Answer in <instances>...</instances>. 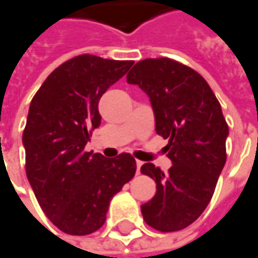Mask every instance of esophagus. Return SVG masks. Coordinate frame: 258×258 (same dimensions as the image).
Segmentation results:
<instances>
[{
  "mask_svg": "<svg viewBox=\"0 0 258 258\" xmlns=\"http://www.w3.org/2000/svg\"><path fill=\"white\" fill-rule=\"evenodd\" d=\"M136 164H137V174H140V168H141V165H143V161H137Z\"/></svg>",
  "mask_w": 258,
  "mask_h": 258,
  "instance_id": "34e87169",
  "label": "esophagus"
}]
</instances>
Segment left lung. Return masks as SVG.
I'll list each match as a JSON object with an SVG mask.
<instances>
[{"label": "left lung", "instance_id": "8db88e82", "mask_svg": "<svg viewBox=\"0 0 258 258\" xmlns=\"http://www.w3.org/2000/svg\"><path fill=\"white\" fill-rule=\"evenodd\" d=\"M150 97L158 136L173 165L164 174L146 163L141 173L157 184L156 196L141 206L144 221L163 233L178 231L200 217L226 164L228 125L207 81L171 58L138 61L127 74Z\"/></svg>", "mask_w": 258, "mask_h": 258}]
</instances>
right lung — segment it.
<instances>
[{
  "label": "right lung",
  "mask_w": 258,
  "mask_h": 258,
  "mask_svg": "<svg viewBox=\"0 0 258 258\" xmlns=\"http://www.w3.org/2000/svg\"><path fill=\"white\" fill-rule=\"evenodd\" d=\"M133 61L83 54L57 67L30 104L23 133L25 173L51 223L71 235L97 231L111 199L137 170L134 157L85 151L100 127L98 101Z\"/></svg>",
  "instance_id": "add662e5"
}]
</instances>
